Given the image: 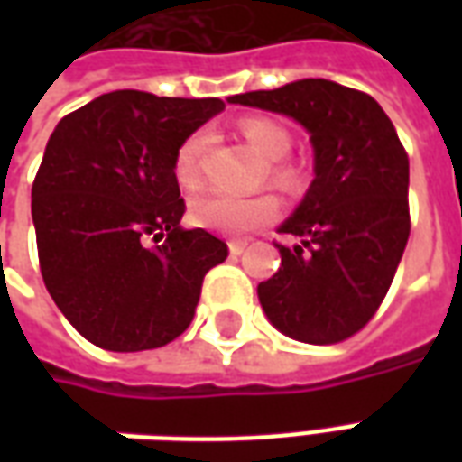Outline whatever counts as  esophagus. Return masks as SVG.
I'll return each mask as SVG.
<instances>
[{"instance_id":"obj_1","label":"esophagus","mask_w":462,"mask_h":462,"mask_svg":"<svg viewBox=\"0 0 462 462\" xmlns=\"http://www.w3.org/2000/svg\"><path fill=\"white\" fill-rule=\"evenodd\" d=\"M245 250H247V240H230V254H232V257H240Z\"/></svg>"}]
</instances>
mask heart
I'll return each mask as SVG.
<instances>
[{
  "label": "heart",
  "instance_id": "b5f03b06",
  "mask_svg": "<svg viewBox=\"0 0 462 462\" xmlns=\"http://www.w3.org/2000/svg\"><path fill=\"white\" fill-rule=\"evenodd\" d=\"M240 131L252 148L260 152V158L270 161L267 172L272 180L287 190L300 185V172L280 161L287 155L291 145L290 133L284 125L272 118H245L240 123ZM205 145H208V135L202 131H195L175 151L172 178L185 190H195L200 185V161ZM277 212H280V200L270 192H260V195H250V198L210 192V195H202L192 202L190 217L195 225H200L205 230L222 232V235H242V232L257 230L262 225H270L277 217Z\"/></svg>",
  "mask_w": 462,
  "mask_h": 462
}]
</instances>
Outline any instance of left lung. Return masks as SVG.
<instances>
[{
  "instance_id": "1",
  "label": "left lung",
  "mask_w": 462,
  "mask_h": 462,
  "mask_svg": "<svg viewBox=\"0 0 462 462\" xmlns=\"http://www.w3.org/2000/svg\"><path fill=\"white\" fill-rule=\"evenodd\" d=\"M230 104L290 116L310 131L317 178L280 227L300 242H274L282 267L257 294L290 339L339 344L376 314L406 250V148L371 96L327 79L232 96Z\"/></svg>"
}]
</instances>
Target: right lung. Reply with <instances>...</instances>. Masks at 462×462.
Here are the masks:
<instances>
[{
    "label": "right lung",
    "instance_id": "add662e5",
    "mask_svg": "<svg viewBox=\"0 0 462 462\" xmlns=\"http://www.w3.org/2000/svg\"><path fill=\"white\" fill-rule=\"evenodd\" d=\"M220 98L114 91L64 116L32 185L42 277L84 339L145 351L190 327L205 274L227 245L182 230L175 151Z\"/></svg>",
    "mask_w": 462,
    "mask_h": 462
}]
</instances>
